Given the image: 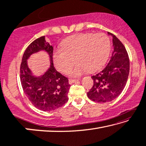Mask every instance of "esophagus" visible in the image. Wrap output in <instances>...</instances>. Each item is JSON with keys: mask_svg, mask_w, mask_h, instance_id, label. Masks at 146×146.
I'll list each match as a JSON object with an SVG mask.
<instances>
[{"mask_svg": "<svg viewBox=\"0 0 146 146\" xmlns=\"http://www.w3.org/2000/svg\"><path fill=\"white\" fill-rule=\"evenodd\" d=\"M78 80H79V79H69V84H72V83H73V82H75L78 81Z\"/></svg>", "mask_w": 146, "mask_h": 146, "instance_id": "obj_1", "label": "esophagus"}]
</instances>
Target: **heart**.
Here are the masks:
<instances>
[{
    "mask_svg": "<svg viewBox=\"0 0 146 146\" xmlns=\"http://www.w3.org/2000/svg\"><path fill=\"white\" fill-rule=\"evenodd\" d=\"M111 48L110 38L103 33L74 35L63 41L62 50L54 52V62L60 72L67 73L75 58L77 63L69 74L79 76L87 71L93 72L100 69L108 60Z\"/></svg>",
    "mask_w": 146,
    "mask_h": 146,
    "instance_id": "obj_1",
    "label": "heart"
}]
</instances>
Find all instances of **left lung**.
<instances>
[{"mask_svg": "<svg viewBox=\"0 0 146 146\" xmlns=\"http://www.w3.org/2000/svg\"><path fill=\"white\" fill-rule=\"evenodd\" d=\"M108 33L113 38L112 56L107 66L92 76L94 84L87 92L88 98L100 103L111 102L120 95L127 83L130 69L129 58L125 46L113 34Z\"/></svg>", "mask_w": 146, "mask_h": 146, "instance_id": "obj_1", "label": "left lung"}]
</instances>
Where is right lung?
Listing matches in <instances>:
<instances>
[{
  "instance_id": "right-lung-1",
  "label": "right lung",
  "mask_w": 146,
  "mask_h": 146,
  "mask_svg": "<svg viewBox=\"0 0 146 146\" xmlns=\"http://www.w3.org/2000/svg\"><path fill=\"white\" fill-rule=\"evenodd\" d=\"M40 49L49 53L51 65L44 75L35 78L27 66V60L31 54ZM53 51L52 46L46 42L45 36H40L26 48L20 66V80L23 92L35 107L44 111H54L66 104L70 88L68 78L54 67Z\"/></svg>"
}]
</instances>
